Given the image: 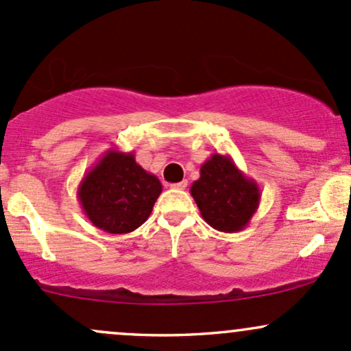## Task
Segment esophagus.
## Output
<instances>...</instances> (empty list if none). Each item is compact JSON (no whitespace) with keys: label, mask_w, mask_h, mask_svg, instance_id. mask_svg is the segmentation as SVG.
<instances>
[{"label":"esophagus","mask_w":351,"mask_h":351,"mask_svg":"<svg viewBox=\"0 0 351 351\" xmlns=\"http://www.w3.org/2000/svg\"><path fill=\"white\" fill-rule=\"evenodd\" d=\"M186 184H188V182H180V183L171 184V188L173 190H184V188H186Z\"/></svg>","instance_id":"1"}]
</instances>
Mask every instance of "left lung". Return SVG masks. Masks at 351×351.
Masks as SVG:
<instances>
[{"label": "left lung", "mask_w": 351, "mask_h": 351, "mask_svg": "<svg viewBox=\"0 0 351 351\" xmlns=\"http://www.w3.org/2000/svg\"><path fill=\"white\" fill-rule=\"evenodd\" d=\"M190 193L208 225L225 233L245 230L261 199L255 180L248 178L232 156L219 153H213L202 165Z\"/></svg>", "instance_id": "left-lung-1"}]
</instances>
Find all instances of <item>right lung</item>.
Listing matches in <instances>:
<instances>
[{"instance_id": "1", "label": "right lung", "mask_w": 351, "mask_h": 351, "mask_svg": "<svg viewBox=\"0 0 351 351\" xmlns=\"http://www.w3.org/2000/svg\"><path fill=\"white\" fill-rule=\"evenodd\" d=\"M161 190L160 180L145 171L133 153L111 148L83 176L76 195L96 228L123 234L148 219Z\"/></svg>"}]
</instances>
